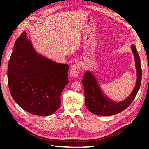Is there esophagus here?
<instances>
[{
    "label": "esophagus",
    "instance_id": "esophagus-1",
    "mask_svg": "<svg viewBox=\"0 0 149 149\" xmlns=\"http://www.w3.org/2000/svg\"><path fill=\"white\" fill-rule=\"evenodd\" d=\"M81 68V65L80 63H78L74 64L71 67L70 75L73 77H77L80 73Z\"/></svg>",
    "mask_w": 149,
    "mask_h": 149
}]
</instances>
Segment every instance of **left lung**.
<instances>
[{
	"label": "left lung",
	"instance_id": "1",
	"mask_svg": "<svg viewBox=\"0 0 149 149\" xmlns=\"http://www.w3.org/2000/svg\"><path fill=\"white\" fill-rule=\"evenodd\" d=\"M136 59L137 79L136 85L131 94L123 101L116 102L106 97L99 87L94 76L89 71L83 75L82 83L84 89L85 104L87 109L91 113L100 116H111L119 114L123 111L132 103L136 97L141 86L142 79V69L141 60L136 46H131Z\"/></svg>",
	"mask_w": 149,
	"mask_h": 149
}]
</instances>
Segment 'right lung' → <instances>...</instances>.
Returning <instances> with one entry per match:
<instances>
[{"label": "right lung", "mask_w": 149, "mask_h": 149, "mask_svg": "<svg viewBox=\"0 0 149 149\" xmlns=\"http://www.w3.org/2000/svg\"><path fill=\"white\" fill-rule=\"evenodd\" d=\"M68 70V65L37 55L24 31L15 41L8 61L11 96L30 114L50 115L60 106V95L69 82Z\"/></svg>", "instance_id": "1"}]
</instances>
